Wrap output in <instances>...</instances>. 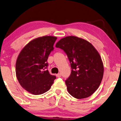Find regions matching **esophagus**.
I'll return each instance as SVG.
<instances>
[{
	"instance_id": "34e87169",
	"label": "esophagus",
	"mask_w": 121,
	"mask_h": 121,
	"mask_svg": "<svg viewBox=\"0 0 121 121\" xmlns=\"http://www.w3.org/2000/svg\"><path fill=\"white\" fill-rule=\"evenodd\" d=\"M56 77H58V78H60V77H61V74L60 73L57 74H56Z\"/></svg>"
}]
</instances>
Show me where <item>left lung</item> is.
<instances>
[{"label":"left lung","instance_id":"1","mask_svg":"<svg viewBox=\"0 0 121 121\" xmlns=\"http://www.w3.org/2000/svg\"><path fill=\"white\" fill-rule=\"evenodd\" d=\"M55 47L64 50L71 64V74L65 80L68 92L77 99L90 97L103 77V64L98 52L85 39L72 36L61 39Z\"/></svg>","mask_w":121,"mask_h":121}]
</instances>
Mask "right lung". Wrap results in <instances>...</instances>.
Returning <instances> with one entry per match:
<instances>
[{"instance_id": "add662e5", "label": "right lung", "mask_w": 121, "mask_h": 121, "mask_svg": "<svg viewBox=\"0 0 121 121\" xmlns=\"http://www.w3.org/2000/svg\"><path fill=\"white\" fill-rule=\"evenodd\" d=\"M56 39L51 36L34 39L24 47L18 56L16 77L22 87L31 94L39 95L48 91L56 79L47 69V61Z\"/></svg>"}]
</instances>
